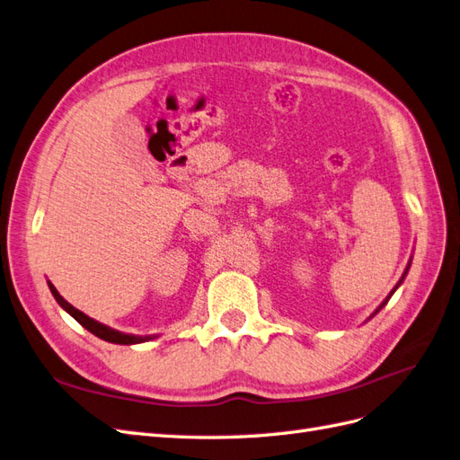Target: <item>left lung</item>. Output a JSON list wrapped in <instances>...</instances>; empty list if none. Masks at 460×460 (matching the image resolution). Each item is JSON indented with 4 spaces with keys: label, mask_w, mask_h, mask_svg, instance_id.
<instances>
[{
    "label": "left lung",
    "mask_w": 460,
    "mask_h": 460,
    "mask_svg": "<svg viewBox=\"0 0 460 460\" xmlns=\"http://www.w3.org/2000/svg\"><path fill=\"white\" fill-rule=\"evenodd\" d=\"M411 264H412V256H411V260H409V264H406V270H404V271H402V275H401V279H399V283H397V285H395V287H393V291H391V293H389V295H387V296H385V300H384V303H382V305H379V306H377V308H376V310H374V312H372V316H370V318H368V320H372V318H374V316H376V314H377V312H379V310H382V308H384V306H385V305H387V303H389V298H391V296H393V293H395V291H397V288H399V287H401V283H402V281H404V278H406V273H409V268H411ZM368 320H366V322H368Z\"/></svg>",
    "instance_id": "8db88e82"
}]
</instances>
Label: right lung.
<instances>
[{"label":"right lung","mask_w":460,"mask_h":460,"mask_svg":"<svg viewBox=\"0 0 460 460\" xmlns=\"http://www.w3.org/2000/svg\"><path fill=\"white\" fill-rule=\"evenodd\" d=\"M48 287H49V291H51V295H54V298L58 300V305L67 312V314H71V316L81 323L84 330H88L90 333H94L96 337H100V339H103V341H108V343H115V345H138V343H146V341H152V339H155V335H133V333H123V332H119V330H113V327H110V325H106V323H100L98 320H94V318H90V316H86L84 312H81L78 308H75L73 305H69L67 300H65L59 293H58V288L51 285V281H48Z\"/></svg>","instance_id":"1"}]
</instances>
